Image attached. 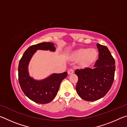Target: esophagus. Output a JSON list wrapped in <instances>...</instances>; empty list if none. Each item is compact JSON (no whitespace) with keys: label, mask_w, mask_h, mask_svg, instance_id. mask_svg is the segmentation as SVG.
<instances>
[{"label":"esophagus","mask_w":127,"mask_h":127,"mask_svg":"<svg viewBox=\"0 0 127 127\" xmlns=\"http://www.w3.org/2000/svg\"><path fill=\"white\" fill-rule=\"evenodd\" d=\"M74 73V70L73 69H69L68 71V74L69 75H70V74H72Z\"/></svg>","instance_id":"obj_1"}]
</instances>
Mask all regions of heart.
I'll return each instance as SVG.
<instances>
[{
  "label": "heart",
  "mask_w": 127,
  "mask_h": 127,
  "mask_svg": "<svg viewBox=\"0 0 127 127\" xmlns=\"http://www.w3.org/2000/svg\"><path fill=\"white\" fill-rule=\"evenodd\" d=\"M98 55L99 54L96 49L80 48L71 53L69 58L72 61L79 62L81 68L86 69L91 68L95 65Z\"/></svg>",
  "instance_id": "heart-1"
}]
</instances>
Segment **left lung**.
<instances>
[{
  "label": "left lung",
  "mask_w": 127,
  "mask_h": 127,
  "mask_svg": "<svg viewBox=\"0 0 127 127\" xmlns=\"http://www.w3.org/2000/svg\"><path fill=\"white\" fill-rule=\"evenodd\" d=\"M96 45L99 59L94 65L95 68L75 71L78 78L76 91L79 97L88 101H94L104 97L110 89L114 79V59L106 46Z\"/></svg>",
  "instance_id": "8db88e82"
}]
</instances>
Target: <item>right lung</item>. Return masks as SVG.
<instances>
[{
	"mask_svg": "<svg viewBox=\"0 0 127 127\" xmlns=\"http://www.w3.org/2000/svg\"><path fill=\"white\" fill-rule=\"evenodd\" d=\"M37 50L54 52L56 49L52 42H42L29 47L23 54L18 65V80L23 93L30 100L38 104H47L57 96L62 81L67 76V72L53 73L41 80L30 76L29 64Z\"/></svg>",
	"mask_w": 127,
	"mask_h": 127,
	"instance_id": "1",
	"label": "right lung"
}]
</instances>
